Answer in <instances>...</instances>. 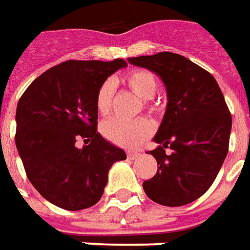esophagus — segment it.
<instances>
[{"mask_svg":"<svg viewBox=\"0 0 250 250\" xmlns=\"http://www.w3.org/2000/svg\"><path fill=\"white\" fill-rule=\"evenodd\" d=\"M127 155H128V158H130V159H136V158L139 157V155H141V154H139V152L131 151V152H128V154H127Z\"/></svg>","mask_w":250,"mask_h":250,"instance_id":"esophagus-1","label":"esophagus"}]
</instances>
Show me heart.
Returning <instances> with one entry per match:
<instances>
[{"label": "heart", "mask_w": 250, "mask_h": 250, "mask_svg": "<svg viewBox=\"0 0 250 250\" xmlns=\"http://www.w3.org/2000/svg\"><path fill=\"white\" fill-rule=\"evenodd\" d=\"M125 87L131 92L143 100V108L148 114H155L159 105L152 102V98L158 89L157 77L154 73L147 69H132L125 76ZM115 87L111 80L104 82L99 87L96 92V111L102 116H107L112 109V100H114ZM152 125L146 118H136L134 120H120L109 119L102 125V134L109 142L115 145L127 148H134L139 146L146 138L151 135Z\"/></svg>", "instance_id": "1"}]
</instances>
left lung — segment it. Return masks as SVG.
<instances>
[{
	"label": "left lung",
	"instance_id": "obj_1",
	"mask_svg": "<svg viewBox=\"0 0 250 250\" xmlns=\"http://www.w3.org/2000/svg\"><path fill=\"white\" fill-rule=\"evenodd\" d=\"M128 62L159 75L168 99L154 138L159 146L148 151L158 171L143 188L163 206L190 204L209 190L229 150L231 115L225 98L211 73L173 52L130 57Z\"/></svg>",
	"mask_w": 250,
	"mask_h": 250
}]
</instances>
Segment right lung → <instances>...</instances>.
<instances>
[{
  "label": "right lung",
  "instance_id": "right-lung-1",
  "mask_svg": "<svg viewBox=\"0 0 250 250\" xmlns=\"http://www.w3.org/2000/svg\"><path fill=\"white\" fill-rule=\"evenodd\" d=\"M127 65L68 60L30 83L16 111V146L26 177L51 204L65 210L91 208L102 198L108 170L125 152L98 132L96 92ZM79 139L89 141L77 149Z\"/></svg>",
  "mask_w": 250,
  "mask_h": 250
}]
</instances>
